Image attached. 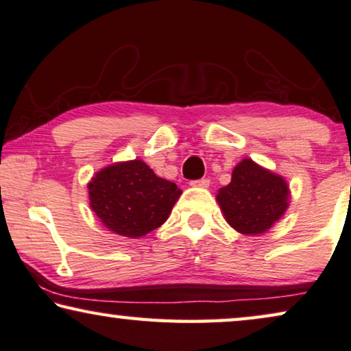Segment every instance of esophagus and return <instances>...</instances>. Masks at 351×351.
<instances>
[{"instance_id":"obj_1","label":"esophagus","mask_w":351,"mask_h":351,"mask_svg":"<svg viewBox=\"0 0 351 351\" xmlns=\"http://www.w3.org/2000/svg\"><path fill=\"white\" fill-rule=\"evenodd\" d=\"M191 186L192 187H208L209 180H206V178H202V180H193V181H191Z\"/></svg>"}]
</instances>
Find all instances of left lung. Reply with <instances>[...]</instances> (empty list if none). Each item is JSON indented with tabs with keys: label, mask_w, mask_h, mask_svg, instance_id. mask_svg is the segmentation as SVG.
Instances as JSON below:
<instances>
[{
	"label": "left lung",
	"mask_w": 351,
	"mask_h": 351,
	"mask_svg": "<svg viewBox=\"0 0 351 351\" xmlns=\"http://www.w3.org/2000/svg\"><path fill=\"white\" fill-rule=\"evenodd\" d=\"M227 222L244 234H260L273 227L289 206V186L282 176L244 159L232 181L217 193Z\"/></svg>",
	"instance_id": "obj_1"
}]
</instances>
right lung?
Returning a JSON list of instances; mask_svg holds the SVG:
<instances>
[{
    "label": "right lung",
    "mask_w": 351,
    "mask_h": 351,
    "mask_svg": "<svg viewBox=\"0 0 351 351\" xmlns=\"http://www.w3.org/2000/svg\"><path fill=\"white\" fill-rule=\"evenodd\" d=\"M91 208L112 232L138 238L160 227L181 195L175 182L156 176L143 160L119 162L96 173Z\"/></svg>",
    "instance_id": "add662e5"
}]
</instances>
